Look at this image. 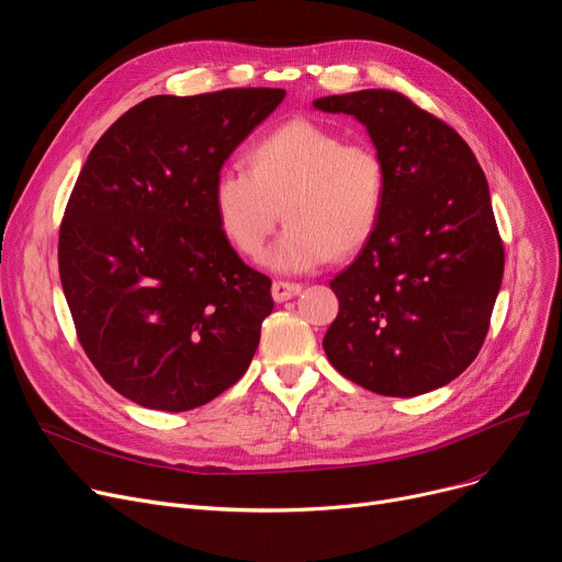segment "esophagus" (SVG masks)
Instances as JSON below:
<instances>
[{
	"label": "esophagus",
	"mask_w": 562,
	"mask_h": 562,
	"mask_svg": "<svg viewBox=\"0 0 562 562\" xmlns=\"http://www.w3.org/2000/svg\"><path fill=\"white\" fill-rule=\"evenodd\" d=\"M301 289H303V286H301V284H296V282H284V280H278V282H273V286H271L273 301L284 303V301H289V299H293V296H299Z\"/></svg>",
	"instance_id": "obj_1"
}]
</instances>
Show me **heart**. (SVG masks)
<instances>
[{
	"label": "heart",
	"mask_w": 562,
	"mask_h": 562,
	"mask_svg": "<svg viewBox=\"0 0 562 562\" xmlns=\"http://www.w3.org/2000/svg\"><path fill=\"white\" fill-rule=\"evenodd\" d=\"M246 170L216 172L210 202L223 239L244 257H259L286 221L263 261L280 273H305L362 250L387 202V166L371 143L344 136L307 117L257 138Z\"/></svg>",
	"instance_id": "obj_1"
}]
</instances>
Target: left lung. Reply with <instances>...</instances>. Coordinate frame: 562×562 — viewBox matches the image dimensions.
<instances>
[{
	"label": "left lung",
	"mask_w": 562,
	"mask_h": 562,
	"mask_svg": "<svg viewBox=\"0 0 562 562\" xmlns=\"http://www.w3.org/2000/svg\"><path fill=\"white\" fill-rule=\"evenodd\" d=\"M367 127L387 166L385 214L333 282L330 364L382 396L445 387L476 360L504 280L490 187L462 136L385 88L314 100Z\"/></svg>",
	"instance_id": "1"
}]
</instances>
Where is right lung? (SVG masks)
<instances>
[{
    "label": "right lung",
    "instance_id": "right-lung-1",
    "mask_svg": "<svg viewBox=\"0 0 562 562\" xmlns=\"http://www.w3.org/2000/svg\"><path fill=\"white\" fill-rule=\"evenodd\" d=\"M282 100V88L147 98L77 177L58 232L64 293L88 360L143 407H200L250 367L271 280L223 239L210 189Z\"/></svg>",
    "mask_w": 562,
    "mask_h": 562
}]
</instances>
